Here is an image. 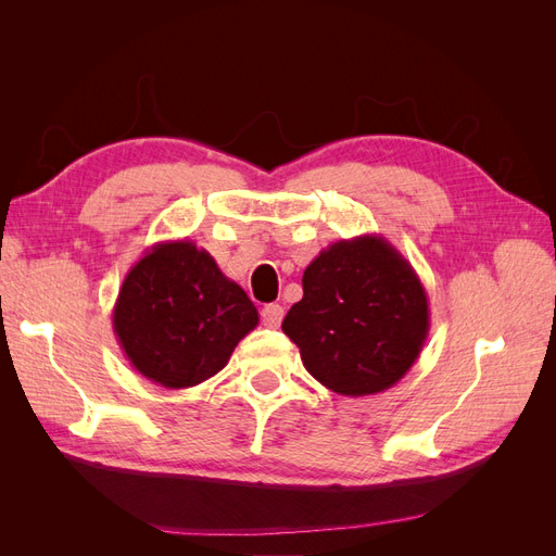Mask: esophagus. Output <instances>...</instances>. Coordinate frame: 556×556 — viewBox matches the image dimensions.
<instances>
[{
	"label": "esophagus",
	"instance_id": "obj_1",
	"mask_svg": "<svg viewBox=\"0 0 556 556\" xmlns=\"http://www.w3.org/2000/svg\"><path fill=\"white\" fill-rule=\"evenodd\" d=\"M282 315H285V308L280 304H266L262 308V323L266 327H280Z\"/></svg>",
	"mask_w": 556,
	"mask_h": 556
}]
</instances>
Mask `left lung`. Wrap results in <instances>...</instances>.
Masks as SVG:
<instances>
[{
	"label": "left lung",
	"instance_id": "obj_1",
	"mask_svg": "<svg viewBox=\"0 0 556 556\" xmlns=\"http://www.w3.org/2000/svg\"><path fill=\"white\" fill-rule=\"evenodd\" d=\"M304 299L282 319L306 371L368 396L410 371L429 336V299L410 262L378 233L336 241L306 266Z\"/></svg>",
	"mask_w": 556,
	"mask_h": 556
}]
</instances>
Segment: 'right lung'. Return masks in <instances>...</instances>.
Returning a JSON list of instances; mask_svg holds the SVG:
<instances>
[{"instance_id":"obj_1","label":"right lung","mask_w":556,"mask_h":556,"mask_svg":"<svg viewBox=\"0 0 556 556\" xmlns=\"http://www.w3.org/2000/svg\"><path fill=\"white\" fill-rule=\"evenodd\" d=\"M257 323L241 285L188 239L146 250L113 306V331L125 357L166 390H185L223 371Z\"/></svg>"}]
</instances>
